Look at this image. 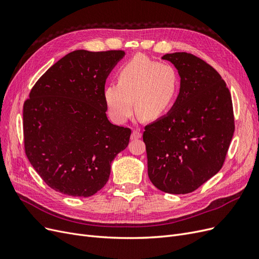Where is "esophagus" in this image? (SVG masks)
<instances>
[{
    "mask_svg": "<svg viewBox=\"0 0 259 259\" xmlns=\"http://www.w3.org/2000/svg\"><path fill=\"white\" fill-rule=\"evenodd\" d=\"M140 137H142V134H140V132L138 130H134L132 132V139H139Z\"/></svg>",
    "mask_w": 259,
    "mask_h": 259,
    "instance_id": "esophagus-1",
    "label": "esophagus"
}]
</instances>
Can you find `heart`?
<instances>
[{"label":"heart","instance_id":"heart-1","mask_svg":"<svg viewBox=\"0 0 259 259\" xmlns=\"http://www.w3.org/2000/svg\"><path fill=\"white\" fill-rule=\"evenodd\" d=\"M178 74L168 64L143 55L132 58L117 72V83L105 89V101L111 119L122 124L135 110L145 120H155L165 112L177 94Z\"/></svg>","mask_w":259,"mask_h":259}]
</instances>
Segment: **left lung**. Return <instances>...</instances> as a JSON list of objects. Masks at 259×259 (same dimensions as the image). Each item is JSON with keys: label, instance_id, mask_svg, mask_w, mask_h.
<instances>
[{"label": "left lung", "instance_id": "1", "mask_svg": "<svg viewBox=\"0 0 259 259\" xmlns=\"http://www.w3.org/2000/svg\"><path fill=\"white\" fill-rule=\"evenodd\" d=\"M178 70L173 108L145 126L148 176L159 190H197L224 165L234 133L229 89L216 70L189 53L164 55Z\"/></svg>", "mask_w": 259, "mask_h": 259}]
</instances>
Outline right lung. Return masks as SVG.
<instances>
[{"label": "right lung", "instance_id": "right-lung-1", "mask_svg": "<svg viewBox=\"0 0 259 259\" xmlns=\"http://www.w3.org/2000/svg\"><path fill=\"white\" fill-rule=\"evenodd\" d=\"M123 51L69 53L46 71L23 104V140L31 165L52 189L91 197L110 176L131 130L109 122L105 84Z\"/></svg>", "mask_w": 259, "mask_h": 259}]
</instances>
